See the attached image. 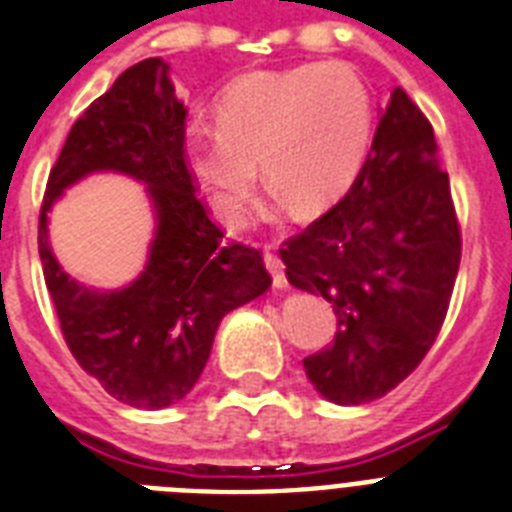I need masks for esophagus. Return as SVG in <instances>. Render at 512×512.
Listing matches in <instances>:
<instances>
[{"label":"esophagus","mask_w":512,"mask_h":512,"mask_svg":"<svg viewBox=\"0 0 512 512\" xmlns=\"http://www.w3.org/2000/svg\"><path fill=\"white\" fill-rule=\"evenodd\" d=\"M263 260H265V268H268L270 276H273V286H276V289H286V286H289V281H286L284 263H281V257L273 252V247H265Z\"/></svg>","instance_id":"esophagus-1"}]
</instances>
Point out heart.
Masks as SVG:
<instances>
[{
    "mask_svg": "<svg viewBox=\"0 0 512 512\" xmlns=\"http://www.w3.org/2000/svg\"><path fill=\"white\" fill-rule=\"evenodd\" d=\"M215 126L186 131L181 155L215 218L239 226L257 162L278 202L299 213L336 205L363 173L376 110L363 78L342 62H307L236 78L215 102Z\"/></svg>",
    "mask_w": 512,
    "mask_h": 512,
    "instance_id": "1",
    "label": "heart"
}]
</instances>
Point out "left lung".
<instances>
[{
	"mask_svg": "<svg viewBox=\"0 0 512 512\" xmlns=\"http://www.w3.org/2000/svg\"><path fill=\"white\" fill-rule=\"evenodd\" d=\"M278 255L339 318L334 344L302 360L326 400L373 402L418 368L450 307L460 228L434 128L405 91L381 110L355 186Z\"/></svg>",
	"mask_w": 512,
	"mask_h": 512,
	"instance_id": "left-lung-1",
	"label": "left lung"
}]
</instances>
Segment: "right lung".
I'll return each mask as SVG.
<instances>
[{"label": "right lung", "mask_w": 512, "mask_h": 512, "mask_svg": "<svg viewBox=\"0 0 512 512\" xmlns=\"http://www.w3.org/2000/svg\"><path fill=\"white\" fill-rule=\"evenodd\" d=\"M184 123L168 62L149 57L131 65L73 123L39 215L41 268L70 352L107 394L144 410L184 400L205 371L223 315L270 286L263 255L223 244V231L207 218L181 155ZM105 169L147 183L156 210L148 265L115 293L70 279L46 228L61 191Z\"/></svg>", "instance_id": "obj_1"}]
</instances>
